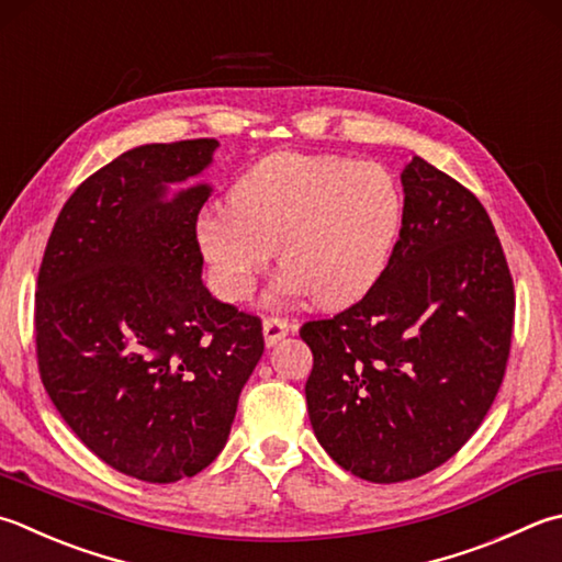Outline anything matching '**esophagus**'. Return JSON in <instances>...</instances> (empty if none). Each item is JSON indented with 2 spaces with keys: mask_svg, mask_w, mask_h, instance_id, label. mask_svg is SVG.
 I'll return each instance as SVG.
<instances>
[{
  "mask_svg": "<svg viewBox=\"0 0 562 562\" xmlns=\"http://www.w3.org/2000/svg\"><path fill=\"white\" fill-rule=\"evenodd\" d=\"M289 321H283V317H267V321H263V342H267V347H273L289 335Z\"/></svg>",
  "mask_w": 562,
  "mask_h": 562,
  "instance_id": "1",
  "label": "esophagus"
}]
</instances>
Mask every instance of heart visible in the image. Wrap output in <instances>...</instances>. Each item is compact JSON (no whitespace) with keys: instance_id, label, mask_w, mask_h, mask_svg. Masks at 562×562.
<instances>
[{"instance_id":"1","label":"heart","mask_w":562,"mask_h":562,"mask_svg":"<svg viewBox=\"0 0 562 562\" xmlns=\"http://www.w3.org/2000/svg\"><path fill=\"white\" fill-rule=\"evenodd\" d=\"M207 205L195 241L222 301H247L279 247L271 301L313 295L349 305L374 289L404 225V193L389 168L347 156L281 151L261 158Z\"/></svg>"}]
</instances>
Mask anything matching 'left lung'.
<instances>
[{"instance_id":"obj_1","label":"left lung","mask_w":562,"mask_h":562,"mask_svg":"<svg viewBox=\"0 0 562 562\" xmlns=\"http://www.w3.org/2000/svg\"><path fill=\"white\" fill-rule=\"evenodd\" d=\"M384 277L352 308L301 327L313 352L311 426L330 458L391 484L440 468L502 386L514 281L482 203L413 156Z\"/></svg>"}]
</instances>
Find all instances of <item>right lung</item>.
I'll list each match as a JSON object with an SVG mask.
<instances>
[{"mask_svg":"<svg viewBox=\"0 0 562 562\" xmlns=\"http://www.w3.org/2000/svg\"><path fill=\"white\" fill-rule=\"evenodd\" d=\"M217 139L144 144L80 183L48 237L36 291L41 381L102 462L168 484L225 448L263 352L261 321L203 285L195 183Z\"/></svg>","mask_w":562,"mask_h":562,"instance_id":"add662e5","label":"right lung"}]
</instances>
